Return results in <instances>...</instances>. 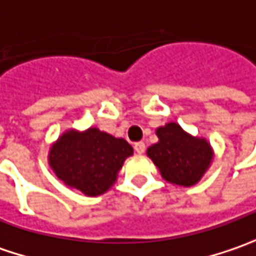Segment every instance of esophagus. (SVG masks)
<instances>
[{
	"label": "esophagus",
	"mask_w": 256,
	"mask_h": 256,
	"mask_svg": "<svg viewBox=\"0 0 256 256\" xmlns=\"http://www.w3.org/2000/svg\"><path fill=\"white\" fill-rule=\"evenodd\" d=\"M134 150L136 154H144L145 152V144L144 142H136L134 145Z\"/></svg>",
	"instance_id": "1"
}]
</instances>
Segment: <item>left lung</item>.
<instances>
[{"label": "left lung", "mask_w": 256, "mask_h": 256, "mask_svg": "<svg viewBox=\"0 0 256 256\" xmlns=\"http://www.w3.org/2000/svg\"><path fill=\"white\" fill-rule=\"evenodd\" d=\"M160 142L148 148V156L168 182L191 186L201 180L212 161V151L205 140L194 138L178 124L156 130Z\"/></svg>", "instance_id": "1"}]
</instances>
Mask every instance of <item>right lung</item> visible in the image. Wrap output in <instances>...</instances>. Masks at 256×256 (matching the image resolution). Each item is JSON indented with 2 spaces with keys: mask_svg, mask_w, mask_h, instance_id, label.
<instances>
[{
  "mask_svg": "<svg viewBox=\"0 0 256 256\" xmlns=\"http://www.w3.org/2000/svg\"><path fill=\"white\" fill-rule=\"evenodd\" d=\"M134 150L122 138H115L96 128L80 134L65 132L50 152V164L56 176L88 196L106 191L124 161Z\"/></svg>",
  "mask_w": 256,
  "mask_h": 256,
  "instance_id": "right-lung-1",
  "label": "right lung"
}]
</instances>
